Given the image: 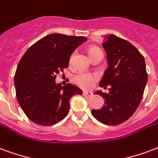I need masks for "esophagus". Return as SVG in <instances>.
Masks as SVG:
<instances>
[{"mask_svg":"<svg viewBox=\"0 0 158 158\" xmlns=\"http://www.w3.org/2000/svg\"><path fill=\"white\" fill-rule=\"evenodd\" d=\"M82 94H83L84 96H86V97L93 96V93H92V92H87V91H83Z\"/></svg>","mask_w":158,"mask_h":158,"instance_id":"34e87169","label":"esophagus"}]
</instances>
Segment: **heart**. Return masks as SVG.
Listing matches in <instances>:
<instances>
[{"mask_svg":"<svg viewBox=\"0 0 158 158\" xmlns=\"http://www.w3.org/2000/svg\"><path fill=\"white\" fill-rule=\"evenodd\" d=\"M94 49H97V48H92L90 49L93 50ZM75 55V53H73L71 56V60L73 59ZM98 75L94 74V73H87V72H80L78 74L75 75L74 78H73V81L74 82L77 86H79L81 88H85V89H88V88H91L93 87L94 83L96 82V81L98 80Z\"/></svg>","mask_w":158,"mask_h":158,"instance_id":"heart-1","label":"heart"}]
</instances>
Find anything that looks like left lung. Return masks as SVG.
Masks as SVG:
<instances>
[{
    "mask_svg": "<svg viewBox=\"0 0 158 158\" xmlns=\"http://www.w3.org/2000/svg\"><path fill=\"white\" fill-rule=\"evenodd\" d=\"M102 45L109 66L99 86L110 87L109 93L97 92L105 102L92 114L104 125H119L132 116L142 99L148 79L145 59L133 44L114 34L105 35Z\"/></svg>",
    "mask_w": 158,
    "mask_h": 158,
    "instance_id": "left-lung-1",
    "label": "left lung"
}]
</instances>
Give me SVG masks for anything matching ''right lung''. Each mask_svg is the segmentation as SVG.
Returning <instances> with one entry per match:
<instances>
[{
    "label": "right lung",
    "mask_w": 158,
    "mask_h": 158,
    "mask_svg": "<svg viewBox=\"0 0 158 158\" xmlns=\"http://www.w3.org/2000/svg\"><path fill=\"white\" fill-rule=\"evenodd\" d=\"M85 37L51 33L28 48L18 63L14 84L21 108L30 120L48 126L67 115L70 99L81 94L71 83H55L56 75L68 67L75 49L87 41Z\"/></svg>",
    "instance_id": "1"
}]
</instances>
